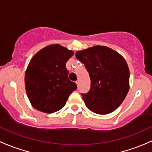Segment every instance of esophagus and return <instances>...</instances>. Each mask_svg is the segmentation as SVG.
Masks as SVG:
<instances>
[{"mask_svg": "<svg viewBox=\"0 0 152 152\" xmlns=\"http://www.w3.org/2000/svg\"><path fill=\"white\" fill-rule=\"evenodd\" d=\"M76 84H77V88H79V86H80V82H79V80L76 81Z\"/></svg>", "mask_w": 152, "mask_h": 152, "instance_id": "34e87169", "label": "esophagus"}]
</instances>
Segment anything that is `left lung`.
<instances>
[{
  "label": "left lung",
  "mask_w": 152,
  "mask_h": 152,
  "mask_svg": "<svg viewBox=\"0 0 152 152\" xmlns=\"http://www.w3.org/2000/svg\"><path fill=\"white\" fill-rule=\"evenodd\" d=\"M75 56L85 64L91 80L88 93H82L87 108L101 115L114 111L129 90V69L124 58L102 46L78 51Z\"/></svg>",
  "instance_id": "obj_1"
}]
</instances>
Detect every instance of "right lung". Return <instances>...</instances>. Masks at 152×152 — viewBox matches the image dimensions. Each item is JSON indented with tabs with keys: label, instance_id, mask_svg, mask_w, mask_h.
Returning a JSON list of instances; mask_svg holds the SVG:
<instances>
[{
	"label": "right lung",
	"instance_id": "right-lung-1",
	"mask_svg": "<svg viewBox=\"0 0 152 152\" xmlns=\"http://www.w3.org/2000/svg\"><path fill=\"white\" fill-rule=\"evenodd\" d=\"M74 52L59 44L47 46L32 57L25 74L27 96L34 108L47 113L65 105L77 85L68 78L66 63Z\"/></svg>",
	"mask_w": 152,
	"mask_h": 152
}]
</instances>
